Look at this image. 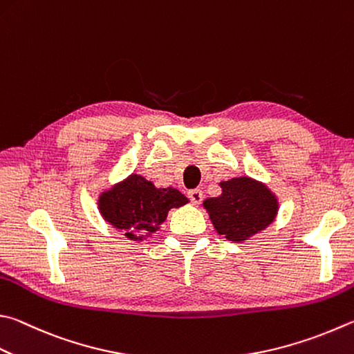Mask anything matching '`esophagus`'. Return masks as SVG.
I'll use <instances>...</instances> for the list:
<instances>
[{"label":"esophagus","instance_id":"esophagus-1","mask_svg":"<svg viewBox=\"0 0 354 354\" xmlns=\"http://www.w3.org/2000/svg\"><path fill=\"white\" fill-rule=\"evenodd\" d=\"M189 198H190V201L194 203V204H199L201 203V199H203V192L199 190V189H194V190H189Z\"/></svg>","mask_w":354,"mask_h":354}]
</instances>
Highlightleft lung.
<instances>
[{
    "instance_id": "left-lung-1",
    "label": "left lung",
    "mask_w": 354,
    "mask_h": 354,
    "mask_svg": "<svg viewBox=\"0 0 354 354\" xmlns=\"http://www.w3.org/2000/svg\"><path fill=\"white\" fill-rule=\"evenodd\" d=\"M220 185L223 194L204 201L218 234L241 243L274 221L279 210L277 198L261 183L243 176L223 181Z\"/></svg>"
}]
</instances>
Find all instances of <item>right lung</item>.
<instances>
[{"label": "right lung", "mask_w": 354, "mask_h": 354, "mask_svg": "<svg viewBox=\"0 0 354 354\" xmlns=\"http://www.w3.org/2000/svg\"><path fill=\"white\" fill-rule=\"evenodd\" d=\"M187 203L189 199L176 189H156L145 178L130 175L100 195L99 210L113 227L138 241L156 232L170 209Z\"/></svg>", "instance_id": "add662e5"}]
</instances>
